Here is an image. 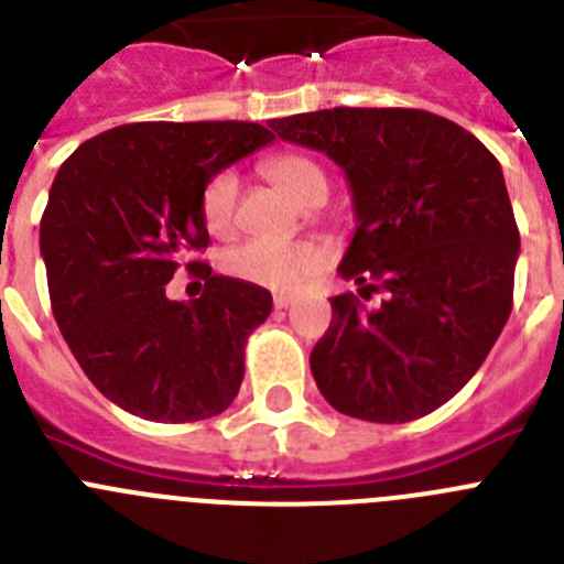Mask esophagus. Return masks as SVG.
Returning <instances> with one entry per match:
<instances>
[{"label": "esophagus", "instance_id": "34e87169", "mask_svg": "<svg viewBox=\"0 0 564 564\" xmlns=\"http://www.w3.org/2000/svg\"><path fill=\"white\" fill-rule=\"evenodd\" d=\"M291 302H293L291 293H276V296H273V307H276V311H285Z\"/></svg>", "mask_w": 564, "mask_h": 564}]
</instances>
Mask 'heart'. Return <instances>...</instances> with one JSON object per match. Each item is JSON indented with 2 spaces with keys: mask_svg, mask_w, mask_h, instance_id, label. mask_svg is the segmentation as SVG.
Here are the masks:
<instances>
[{
  "mask_svg": "<svg viewBox=\"0 0 564 564\" xmlns=\"http://www.w3.org/2000/svg\"><path fill=\"white\" fill-rule=\"evenodd\" d=\"M262 172L302 206L325 203L327 188H330L325 169L307 154H273L262 163ZM237 192L239 183L231 169L214 172L203 186L200 214L214 237H228L234 231ZM223 265L239 282H251V285L271 288V291H288L325 265V251L311 239L257 237L231 248L223 259Z\"/></svg>",
  "mask_w": 564,
  "mask_h": 564,
  "instance_id": "obj_1",
  "label": "heart"
}]
</instances>
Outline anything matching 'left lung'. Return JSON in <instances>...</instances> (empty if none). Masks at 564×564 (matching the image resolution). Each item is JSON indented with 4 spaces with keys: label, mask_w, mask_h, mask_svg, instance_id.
Instances as JSON below:
<instances>
[{
    "label": "left lung",
    "mask_w": 564,
    "mask_h": 564,
    "mask_svg": "<svg viewBox=\"0 0 564 564\" xmlns=\"http://www.w3.org/2000/svg\"><path fill=\"white\" fill-rule=\"evenodd\" d=\"M282 141L338 163L358 228L311 352L333 410L372 423L430 415L466 387L514 305L520 231L497 158L426 109L333 107L271 121Z\"/></svg>",
    "instance_id": "1"
}]
</instances>
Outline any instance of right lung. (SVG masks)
Wrapping results in <instances>:
<instances>
[{
    "label": "right lung",
    "instance_id": "right-lung-1",
    "mask_svg": "<svg viewBox=\"0 0 564 564\" xmlns=\"http://www.w3.org/2000/svg\"><path fill=\"white\" fill-rule=\"evenodd\" d=\"M271 141L248 121L123 123L58 169L39 231L50 305L82 370L121 410L188 423L237 398L248 336L273 299L188 257L208 248V177ZM181 264L204 279L200 300L165 296Z\"/></svg>",
    "mask_w": 564,
    "mask_h": 564
}]
</instances>
